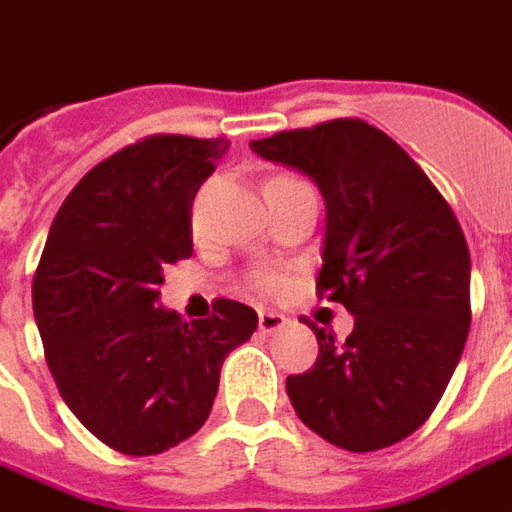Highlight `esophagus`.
<instances>
[{
	"instance_id": "1",
	"label": "esophagus",
	"mask_w": 512,
	"mask_h": 512,
	"mask_svg": "<svg viewBox=\"0 0 512 512\" xmlns=\"http://www.w3.org/2000/svg\"><path fill=\"white\" fill-rule=\"evenodd\" d=\"M257 323H260V332L263 334H274V332H279L285 323H288V318H285L282 312L260 310V315H257Z\"/></svg>"
}]
</instances>
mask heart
<instances>
[{"instance_id": "1", "label": "heart", "mask_w": 512, "mask_h": 512, "mask_svg": "<svg viewBox=\"0 0 512 512\" xmlns=\"http://www.w3.org/2000/svg\"><path fill=\"white\" fill-rule=\"evenodd\" d=\"M249 282H252V288L271 293V290H279V285H282V277H279V274H274V271H255Z\"/></svg>"}]
</instances>
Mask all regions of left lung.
I'll list each match as a JSON object with an SVG mask.
<instances>
[{"label": "left lung", "instance_id": "8db88e82", "mask_svg": "<svg viewBox=\"0 0 512 512\" xmlns=\"http://www.w3.org/2000/svg\"><path fill=\"white\" fill-rule=\"evenodd\" d=\"M315 180L326 202L318 296L354 315L345 345L318 326V359L288 376L299 419L351 452L384 450L430 417L469 334L472 260L455 213L395 139L365 120L252 139Z\"/></svg>", "mask_w": 512, "mask_h": 512}]
</instances>
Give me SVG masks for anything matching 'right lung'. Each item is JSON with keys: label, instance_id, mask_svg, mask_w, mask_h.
<instances>
[{"label": "right lung", "instance_id": "add662e5", "mask_svg": "<svg viewBox=\"0 0 512 512\" xmlns=\"http://www.w3.org/2000/svg\"><path fill=\"white\" fill-rule=\"evenodd\" d=\"M230 142L158 134L84 175L51 222L32 310L62 400L95 439L158 455L202 428L230 351L257 312L161 307L164 268L191 255V202Z\"/></svg>", "mask_w": 512, "mask_h": 512}]
</instances>
